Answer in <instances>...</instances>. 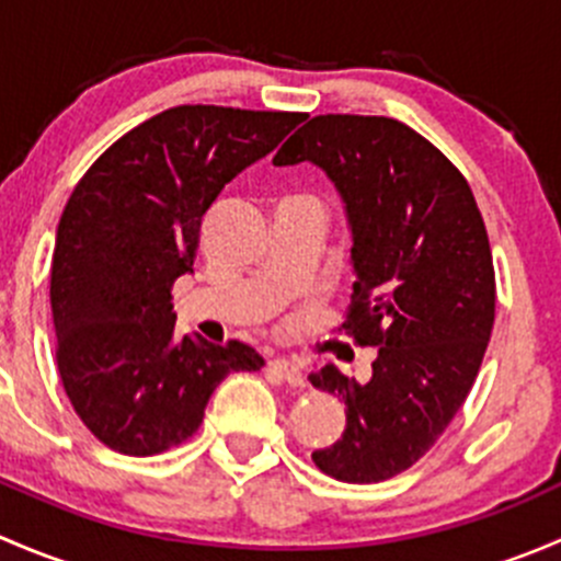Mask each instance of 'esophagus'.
Masks as SVG:
<instances>
[{
  "label": "esophagus",
  "mask_w": 561,
  "mask_h": 561,
  "mask_svg": "<svg viewBox=\"0 0 561 561\" xmlns=\"http://www.w3.org/2000/svg\"><path fill=\"white\" fill-rule=\"evenodd\" d=\"M271 369L282 377L285 382H290L293 388L307 386V377H304V366L293 358H274L271 360Z\"/></svg>",
  "instance_id": "obj_1"
}]
</instances>
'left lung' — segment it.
Instances as JSON below:
<instances>
[{
    "mask_svg": "<svg viewBox=\"0 0 561 561\" xmlns=\"http://www.w3.org/2000/svg\"><path fill=\"white\" fill-rule=\"evenodd\" d=\"M298 162L342 195L355 271L342 331L377 347L369 382L333 364L309 375L347 407L342 437L312 461L344 483H380L443 437L472 390L494 328L489 233L454 162L396 118L314 116L274 157Z\"/></svg>",
    "mask_w": 561,
    "mask_h": 561,
    "instance_id": "8db88e82",
    "label": "left lung"
}]
</instances>
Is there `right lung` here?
<instances>
[{"label": "right lung", "mask_w": 561, "mask_h": 561, "mask_svg": "<svg viewBox=\"0 0 561 561\" xmlns=\"http://www.w3.org/2000/svg\"><path fill=\"white\" fill-rule=\"evenodd\" d=\"M304 113L179 105L116 140L61 211L50 263L56 366L89 432L124 456L181 445L244 342L175 339L173 282L192 274L201 225L228 181L279 146Z\"/></svg>", "instance_id": "1"}]
</instances>
